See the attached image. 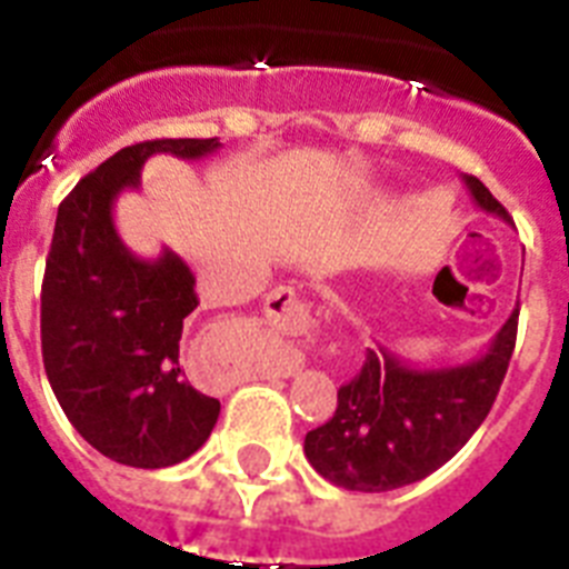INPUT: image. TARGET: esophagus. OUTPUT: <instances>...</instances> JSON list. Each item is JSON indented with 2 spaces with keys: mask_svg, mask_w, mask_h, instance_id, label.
<instances>
[{
  "mask_svg": "<svg viewBox=\"0 0 569 569\" xmlns=\"http://www.w3.org/2000/svg\"><path fill=\"white\" fill-rule=\"evenodd\" d=\"M266 316L274 328L286 330V333H303L312 321L307 303L298 298V292H295L292 286H277L274 292H268ZM298 363H301L298 357H286L283 372L292 375L295 369H298Z\"/></svg>",
  "mask_w": 569,
  "mask_h": 569,
  "instance_id": "obj_1",
  "label": "esophagus"
}]
</instances>
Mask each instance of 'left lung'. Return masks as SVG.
Returning a JSON list of instances; mask_svg holds the SVG:
<instances>
[{"label":"left lung","mask_w":569,"mask_h":569,"mask_svg":"<svg viewBox=\"0 0 569 569\" xmlns=\"http://www.w3.org/2000/svg\"><path fill=\"white\" fill-rule=\"evenodd\" d=\"M463 182L478 209L513 223L485 182L467 173ZM517 319L520 303L485 355L467 363L422 369L387 346L369 348L360 375L339 387L333 416L303 440L312 469L360 493H387L431 476L490 413L511 363Z\"/></svg>","instance_id":"obj_1"}]
</instances>
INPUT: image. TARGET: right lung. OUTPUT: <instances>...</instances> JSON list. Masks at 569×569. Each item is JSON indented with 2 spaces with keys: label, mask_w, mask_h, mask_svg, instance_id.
<instances>
[{
  "label": "right lung",
  "mask_w": 569,
  "mask_h": 569,
  "mask_svg": "<svg viewBox=\"0 0 569 569\" xmlns=\"http://www.w3.org/2000/svg\"><path fill=\"white\" fill-rule=\"evenodd\" d=\"M218 138L123 147L58 206L40 292L43 369L73 428L106 458L173 467L212 433L221 401L180 366L182 321L197 310L194 274L171 248L141 259L114 227L120 191L141 186L150 156L206 159Z\"/></svg>",
  "instance_id": "add662e5"
}]
</instances>
